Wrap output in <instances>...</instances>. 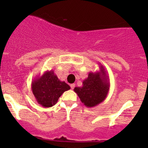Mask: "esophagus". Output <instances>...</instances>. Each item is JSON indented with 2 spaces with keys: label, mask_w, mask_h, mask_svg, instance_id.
Segmentation results:
<instances>
[{
  "label": "esophagus",
  "mask_w": 148,
  "mask_h": 148,
  "mask_svg": "<svg viewBox=\"0 0 148 148\" xmlns=\"http://www.w3.org/2000/svg\"><path fill=\"white\" fill-rule=\"evenodd\" d=\"M70 87H71V88H72V89H74V87H75V84H71L70 85Z\"/></svg>",
  "instance_id": "34e87169"
}]
</instances>
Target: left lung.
Masks as SVG:
<instances>
[{
	"label": "left lung",
	"instance_id": "8db88e82",
	"mask_svg": "<svg viewBox=\"0 0 148 148\" xmlns=\"http://www.w3.org/2000/svg\"><path fill=\"white\" fill-rule=\"evenodd\" d=\"M110 88L107 72L102 64L99 72H90L83 81L82 87H75L74 90L86 107L91 108L99 104L106 98Z\"/></svg>",
	"mask_w": 148,
	"mask_h": 148
}]
</instances>
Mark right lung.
I'll return each mask as SVG.
<instances>
[{
    "mask_svg": "<svg viewBox=\"0 0 148 148\" xmlns=\"http://www.w3.org/2000/svg\"><path fill=\"white\" fill-rule=\"evenodd\" d=\"M31 88L37 102L49 108L54 106L62 93L70 89V86L60 81L53 71L50 70L35 77L32 81Z\"/></svg>",
    "mask_w": 148,
    "mask_h": 148,
    "instance_id": "right-lung-1",
    "label": "right lung"
}]
</instances>
